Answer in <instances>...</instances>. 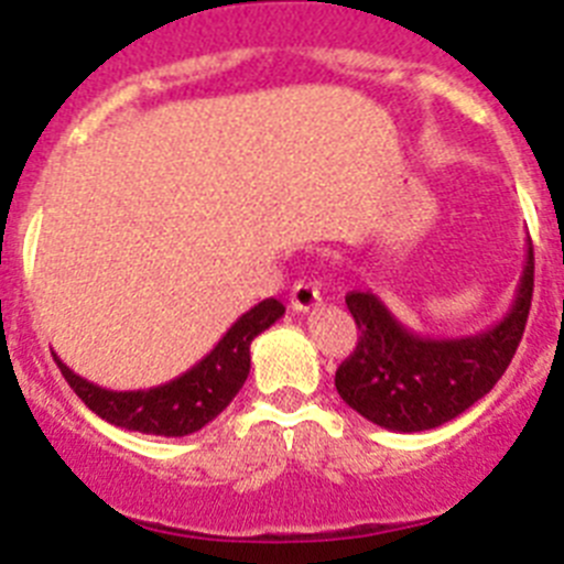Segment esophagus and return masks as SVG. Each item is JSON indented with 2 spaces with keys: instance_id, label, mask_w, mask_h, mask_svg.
Instances as JSON below:
<instances>
[{
  "instance_id": "obj_1",
  "label": "esophagus",
  "mask_w": 564,
  "mask_h": 564,
  "mask_svg": "<svg viewBox=\"0 0 564 564\" xmlns=\"http://www.w3.org/2000/svg\"><path fill=\"white\" fill-rule=\"evenodd\" d=\"M318 302H322V293H318V288L311 285V282H296V285L291 288V307L296 313L313 311Z\"/></svg>"
}]
</instances>
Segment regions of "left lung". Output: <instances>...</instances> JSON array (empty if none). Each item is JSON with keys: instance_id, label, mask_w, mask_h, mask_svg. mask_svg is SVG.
<instances>
[{"instance_id": "8db88e82", "label": "left lung", "mask_w": 564, "mask_h": 564, "mask_svg": "<svg viewBox=\"0 0 564 564\" xmlns=\"http://www.w3.org/2000/svg\"><path fill=\"white\" fill-rule=\"evenodd\" d=\"M534 296V248L514 302L495 327L463 338L417 336L370 291L347 293L358 327L352 356L336 370V390L347 406L392 432H426L463 415L495 390L525 333Z\"/></svg>"}]
</instances>
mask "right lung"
Returning a JSON list of instances; mask_svg holds the SVG:
<instances>
[{
  "label": "right lung",
  "mask_w": 564,
  "mask_h": 564,
  "mask_svg": "<svg viewBox=\"0 0 564 564\" xmlns=\"http://www.w3.org/2000/svg\"><path fill=\"white\" fill-rule=\"evenodd\" d=\"M282 313L285 305L276 299L259 302L228 327L226 336L192 370L149 390H107L76 376L58 356L56 364L73 392L107 423L143 435L183 437L203 430L242 390L251 372V341L282 318Z\"/></svg>",
  "instance_id": "add662e5"
}]
</instances>
